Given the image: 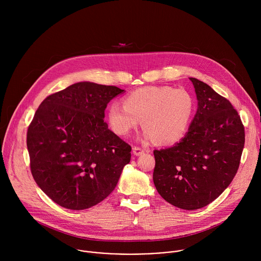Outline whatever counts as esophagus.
<instances>
[{
  "instance_id": "1",
  "label": "esophagus",
  "mask_w": 261,
  "mask_h": 261,
  "mask_svg": "<svg viewBox=\"0 0 261 261\" xmlns=\"http://www.w3.org/2000/svg\"><path fill=\"white\" fill-rule=\"evenodd\" d=\"M144 152H145L144 148H141V147H139V146H133V154H134L135 156H140V155H142Z\"/></svg>"
}]
</instances>
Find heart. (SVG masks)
Masks as SVG:
<instances>
[{
    "instance_id": "b5f03b06",
    "label": "heart",
    "mask_w": 261,
    "mask_h": 261,
    "mask_svg": "<svg viewBox=\"0 0 261 261\" xmlns=\"http://www.w3.org/2000/svg\"><path fill=\"white\" fill-rule=\"evenodd\" d=\"M124 105L110 104V128L121 136L130 133L142 120L143 138L161 144H173L188 131L194 109L192 96L184 89L146 87L128 94Z\"/></svg>"
}]
</instances>
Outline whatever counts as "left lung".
<instances>
[{
	"label": "left lung",
	"mask_w": 261,
	"mask_h": 261,
	"mask_svg": "<svg viewBox=\"0 0 261 261\" xmlns=\"http://www.w3.org/2000/svg\"><path fill=\"white\" fill-rule=\"evenodd\" d=\"M197 111L185 137L165 150H155L153 179L158 193L182 210L201 208L233 179L245 144L238 111L208 85L190 77Z\"/></svg>",
	"instance_id": "1"
}]
</instances>
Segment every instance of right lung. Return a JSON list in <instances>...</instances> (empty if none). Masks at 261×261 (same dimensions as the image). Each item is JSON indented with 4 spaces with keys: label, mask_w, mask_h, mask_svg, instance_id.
I'll return each mask as SVG.
<instances>
[{
    "label": "right lung",
    "mask_w": 261,
    "mask_h": 261,
    "mask_svg": "<svg viewBox=\"0 0 261 261\" xmlns=\"http://www.w3.org/2000/svg\"><path fill=\"white\" fill-rule=\"evenodd\" d=\"M114 86L74 84L46 97L27 134L32 175L56 203L96 205L114 191L131 159V146L108 129L104 111L124 93Z\"/></svg>",
    "instance_id": "right-lung-1"
}]
</instances>
